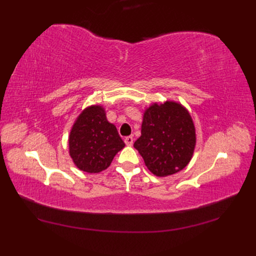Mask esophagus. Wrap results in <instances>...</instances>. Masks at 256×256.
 I'll list each match as a JSON object with an SVG mask.
<instances>
[{
  "mask_svg": "<svg viewBox=\"0 0 256 256\" xmlns=\"http://www.w3.org/2000/svg\"><path fill=\"white\" fill-rule=\"evenodd\" d=\"M124 141H125V144H126L127 146H131V145L134 144V138L131 136H126V138H125V140H124Z\"/></svg>",
  "mask_w": 256,
  "mask_h": 256,
  "instance_id": "1",
  "label": "esophagus"
}]
</instances>
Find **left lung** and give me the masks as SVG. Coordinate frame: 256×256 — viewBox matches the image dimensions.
<instances>
[{
	"mask_svg": "<svg viewBox=\"0 0 256 256\" xmlns=\"http://www.w3.org/2000/svg\"><path fill=\"white\" fill-rule=\"evenodd\" d=\"M134 146L152 174L164 177L182 171L196 146L189 112L174 102L152 104L144 113L141 136Z\"/></svg>",
	"mask_w": 256,
	"mask_h": 256,
	"instance_id": "left-lung-1",
	"label": "left lung"
}]
</instances>
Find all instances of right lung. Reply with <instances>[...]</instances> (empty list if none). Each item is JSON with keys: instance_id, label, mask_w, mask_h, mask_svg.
<instances>
[{"instance_id": "add662e5", "label": "right lung", "mask_w": 256, "mask_h": 256, "mask_svg": "<svg viewBox=\"0 0 256 256\" xmlns=\"http://www.w3.org/2000/svg\"><path fill=\"white\" fill-rule=\"evenodd\" d=\"M125 147L118 129L106 120L100 106L86 108L76 118L69 136V154L81 171L99 173L111 164Z\"/></svg>"}]
</instances>
